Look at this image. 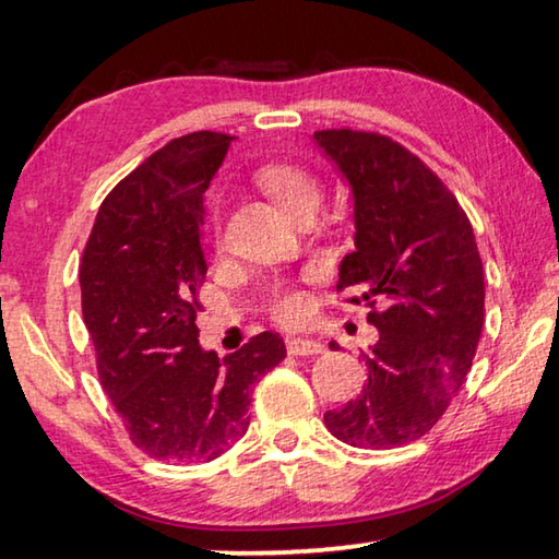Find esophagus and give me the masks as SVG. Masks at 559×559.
<instances>
[{
	"label": "esophagus",
	"mask_w": 559,
	"mask_h": 559,
	"mask_svg": "<svg viewBox=\"0 0 559 559\" xmlns=\"http://www.w3.org/2000/svg\"><path fill=\"white\" fill-rule=\"evenodd\" d=\"M286 347L290 355H318L323 353V345L318 343V340H310V337H298V335H290L286 337Z\"/></svg>",
	"instance_id": "1"
}]
</instances>
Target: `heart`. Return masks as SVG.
Masks as SVG:
<instances>
[{"label": "heart", "instance_id": "heart-1", "mask_svg": "<svg viewBox=\"0 0 559 559\" xmlns=\"http://www.w3.org/2000/svg\"><path fill=\"white\" fill-rule=\"evenodd\" d=\"M259 185L278 202L283 212L302 202H318V185L296 165H266L259 173ZM273 313L281 320H298L306 313V298L298 290H278L273 298Z\"/></svg>", "mask_w": 559, "mask_h": 559}]
</instances>
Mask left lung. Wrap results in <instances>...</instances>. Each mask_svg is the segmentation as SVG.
Instances as JSON below:
<instances>
[{
	"instance_id": "1",
	"label": "left lung",
	"mask_w": 559,
	"mask_h": 559,
	"mask_svg": "<svg viewBox=\"0 0 559 559\" xmlns=\"http://www.w3.org/2000/svg\"><path fill=\"white\" fill-rule=\"evenodd\" d=\"M313 143L353 192L355 251L337 288L382 302L367 316L380 330L362 353L367 386L325 427L349 447L394 449L421 439L466 380L484 330V263L456 197L409 150L359 130H318Z\"/></svg>"
}]
</instances>
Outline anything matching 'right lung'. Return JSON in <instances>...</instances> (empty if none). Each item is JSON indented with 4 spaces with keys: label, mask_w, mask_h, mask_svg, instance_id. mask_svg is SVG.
<instances>
[{
    "label": "right lung",
    "mask_w": 559,
    "mask_h": 559,
    "mask_svg": "<svg viewBox=\"0 0 559 559\" xmlns=\"http://www.w3.org/2000/svg\"><path fill=\"white\" fill-rule=\"evenodd\" d=\"M231 135L189 132L100 204L79 281L100 384L132 443L157 461H214L249 429L251 390L286 357L276 333L219 357L200 345L204 192Z\"/></svg>",
    "instance_id": "1"
}]
</instances>
